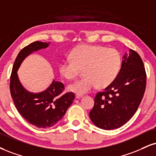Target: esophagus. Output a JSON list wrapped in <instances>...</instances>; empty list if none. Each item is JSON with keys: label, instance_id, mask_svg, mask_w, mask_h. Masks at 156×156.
Returning a JSON list of instances; mask_svg holds the SVG:
<instances>
[{"label": "esophagus", "instance_id": "34e87169", "mask_svg": "<svg viewBox=\"0 0 156 156\" xmlns=\"http://www.w3.org/2000/svg\"><path fill=\"white\" fill-rule=\"evenodd\" d=\"M83 97V95L82 94H76V99H80V98H82V97Z\"/></svg>", "mask_w": 156, "mask_h": 156}]
</instances>
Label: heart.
Here are the masks:
<instances>
[{
    "label": "heart",
    "mask_w": 156,
    "mask_h": 156,
    "mask_svg": "<svg viewBox=\"0 0 156 156\" xmlns=\"http://www.w3.org/2000/svg\"><path fill=\"white\" fill-rule=\"evenodd\" d=\"M70 58L59 63V72L65 79L70 80L83 69L85 76L68 86L69 91L78 94L89 92L97 86H108L117 78L122 65L119 51L100 45H79L71 51Z\"/></svg>",
    "instance_id": "b5f03b06"
}]
</instances>
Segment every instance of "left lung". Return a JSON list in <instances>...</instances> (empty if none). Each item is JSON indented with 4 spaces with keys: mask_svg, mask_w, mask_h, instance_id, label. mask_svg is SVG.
<instances>
[{
    "mask_svg": "<svg viewBox=\"0 0 156 156\" xmlns=\"http://www.w3.org/2000/svg\"><path fill=\"white\" fill-rule=\"evenodd\" d=\"M146 72L138 53L129 50L122 60L121 70L111 84L98 92L89 117L99 128H120L132 118L143 98Z\"/></svg>",
    "mask_w": 156,
    "mask_h": 156,
    "instance_id": "1",
    "label": "left lung"
}]
</instances>
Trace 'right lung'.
<instances>
[{"label": "right lung", "instance_id": "right-lung-1", "mask_svg": "<svg viewBox=\"0 0 156 156\" xmlns=\"http://www.w3.org/2000/svg\"><path fill=\"white\" fill-rule=\"evenodd\" d=\"M48 45V43L35 41L22 48L15 59L10 78L11 95L19 113L30 124L44 129L53 126L62 119L74 100L75 94L73 92L63 94L64 84L54 80L43 92H29L20 83L16 71L27 56L47 48Z\"/></svg>", "mask_w": 156, "mask_h": 156}]
</instances>
